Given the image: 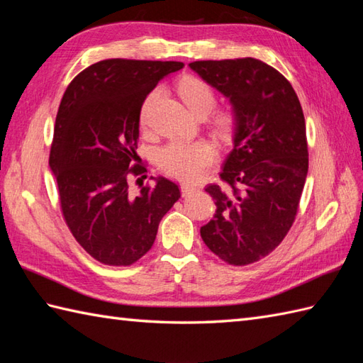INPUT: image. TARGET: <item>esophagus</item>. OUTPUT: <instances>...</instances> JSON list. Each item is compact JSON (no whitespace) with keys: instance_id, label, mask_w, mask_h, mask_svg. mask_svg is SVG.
<instances>
[{"instance_id":"obj_1","label":"esophagus","mask_w":363,"mask_h":363,"mask_svg":"<svg viewBox=\"0 0 363 363\" xmlns=\"http://www.w3.org/2000/svg\"><path fill=\"white\" fill-rule=\"evenodd\" d=\"M196 190V187L195 186H191V184H181V191H182V195L186 196V195H190V194H194V191Z\"/></svg>"}]
</instances>
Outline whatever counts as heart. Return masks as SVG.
Instances as JSON below:
<instances>
[{
    "mask_svg": "<svg viewBox=\"0 0 363 363\" xmlns=\"http://www.w3.org/2000/svg\"><path fill=\"white\" fill-rule=\"evenodd\" d=\"M184 103L187 104L189 109L195 115H207L217 103V95H215L213 89L201 78H195V76H187L184 78L179 86H177ZM157 96V90L151 91L146 96L142 104L140 111V123L145 126L148 123L150 109ZM213 128L221 134H228L230 129L234 128L235 118L230 112H218L213 117ZM215 148L207 142L198 140V142H169L165 146H162L157 152V165L164 173L168 176H173L176 179L186 181V182H195L198 181L204 169L209 167L215 160Z\"/></svg>",
    "mask_w": 363,
    "mask_h": 363,
    "instance_id": "1",
    "label": "heart"
}]
</instances>
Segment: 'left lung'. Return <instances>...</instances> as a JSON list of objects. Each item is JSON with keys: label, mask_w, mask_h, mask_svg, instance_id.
Instances as JSON below:
<instances>
[{"label": "left lung", "mask_w": 363, "mask_h": 363, "mask_svg": "<svg viewBox=\"0 0 363 363\" xmlns=\"http://www.w3.org/2000/svg\"><path fill=\"white\" fill-rule=\"evenodd\" d=\"M189 67L229 98L235 117L223 186L206 187L217 212L201 238L229 265H250L268 256L295 221L309 169L303 107L291 84L259 59Z\"/></svg>", "instance_id": "obj_1"}]
</instances>
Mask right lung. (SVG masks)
Returning <instances> with one entry per match:
<instances>
[{
  "label": "right lung",
  "instance_id": "add662e5",
  "mask_svg": "<svg viewBox=\"0 0 363 363\" xmlns=\"http://www.w3.org/2000/svg\"><path fill=\"white\" fill-rule=\"evenodd\" d=\"M182 62L106 59L82 70L60 101L50 151L64 220L84 250L111 267H128L156 240L164 215L181 198L165 177L142 187L138 123L145 98Z\"/></svg>",
  "mask_w": 363,
  "mask_h": 363
}]
</instances>
